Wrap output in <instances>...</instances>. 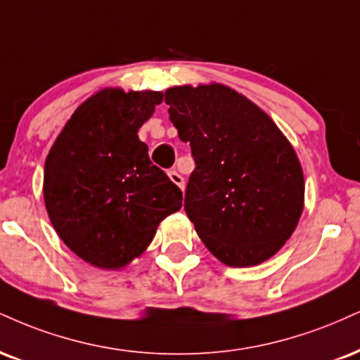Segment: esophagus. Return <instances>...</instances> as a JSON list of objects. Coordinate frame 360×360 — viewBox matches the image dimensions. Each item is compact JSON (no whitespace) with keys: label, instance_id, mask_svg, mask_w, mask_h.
I'll return each instance as SVG.
<instances>
[{"label":"esophagus","instance_id":"34e87169","mask_svg":"<svg viewBox=\"0 0 360 360\" xmlns=\"http://www.w3.org/2000/svg\"><path fill=\"white\" fill-rule=\"evenodd\" d=\"M169 177H171V181L174 183L177 188L181 189V191H184V177L179 174L177 171H169Z\"/></svg>","mask_w":360,"mask_h":360}]
</instances>
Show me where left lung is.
Here are the masks:
<instances>
[{
  "label": "left lung",
  "instance_id": "8db88e82",
  "mask_svg": "<svg viewBox=\"0 0 360 360\" xmlns=\"http://www.w3.org/2000/svg\"><path fill=\"white\" fill-rule=\"evenodd\" d=\"M164 102L196 161L184 210L201 241L228 266L266 262L304 211L293 146L265 110L223 84L171 86Z\"/></svg>",
  "mask_w": 360,
  "mask_h": 360
}]
</instances>
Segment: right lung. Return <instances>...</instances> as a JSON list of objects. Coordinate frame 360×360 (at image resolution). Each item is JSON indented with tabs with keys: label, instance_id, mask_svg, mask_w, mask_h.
<instances>
[{
	"label": "right lung",
	"instance_id": "1",
	"mask_svg": "<svg viewBox=\"0 0 360 360\" xmlns=\"http://www.w3.org/2000/svg\"><path fill=\"white\" fill-rule=\"evenodd\" d=\"M162 92L102 89L77 107L45 161L43 199L56 235L77 257L120 270L150 245L183 193L153 166L137 136Z\"/></svg>",
	"mask_w": 360,
	"mask_h": 360
}]
</instances>
